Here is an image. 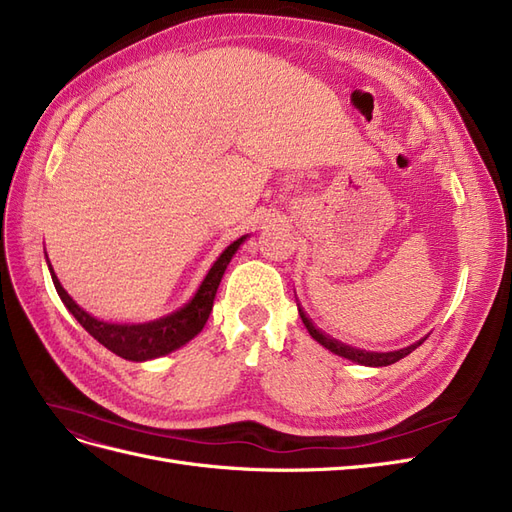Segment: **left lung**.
Returning <instances> with one entry per match:
<instances>
[{
	"label": "left lung",
	"instance_id": "left-lung-1",
	"mask_svg": "<svg viewBox=\"0 0 512 512\" xmlns=\"http://www.w3.org/2000/svg\"><path fill=\"white\" fill-rule=\"evenodd\" d=\"M297 305H299V303H297ZM299 316H301V320H303V324H305V329L309 331V335H312L320 346L331 350V352L337 354V356H344V359H348V361L359 363V365H369V367H386V365H393V363H397L399 359H404V356H408L416 346H421V342H416V344H412V346H408V348L393 350V352H367V350H359V348H352V346H346V344H342V342H337L335 337H331V335H327V333H322L320 329H316V324L312 322V318H309V316L303 312L301 305H299Z\"/></svg>",
	"mask_w": 512,
	"mask_h": 512
}]
</instances>
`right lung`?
<instances>
[{
  "mask_svg": "<svg viewBox=\"0 0 512 512\" xmlns=\"http://www.w3.org/2000/svg\"><path fill=\"white\" fill-rule=\"evenodd\" d=\"M245 239H247V235H243L237 241H232L220 254V258L213 262V267L209 269L207 277L203 280V284H200V288L196 290L194 299L190 303H185L173 314H168L158 320H151V322H143V324H115V322H104V320L89 316L85 309H81L72 301V297L64 290V286L59 284L49 258H46V262H49V271H51L59 299L64 301L68 312L81 322V327L91 337L98 339L104 348L121 356V359L143 363V361L158 359V356H164L168 352L181 348L183 344H188L192 337H196L200 331H203V327L209 320L211 309H213L215 292H218L222 275L228 267L230 258L235 256L239 245Z\"/></svg>",
  "mask_w": 512,
  "mask_h": 512,
  "instance_id": "1",
  "label": "right lung"
}]
</instances>
